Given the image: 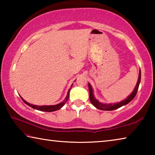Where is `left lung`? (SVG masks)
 I'll return each instance as SVG.
<instances>
[{"label":"left lung","mask_w":155,"mask_h":155,"mask_svg":"<svg viewBox=\"0 0 155 155\" xmlns=\"http://www.w3.org/2000/svg\"><path fill=\"white\" fill-rule=\"evenodd\" d=\"M141 81V70H140V74H139V77H138V81L137 83L136 84V86L134 89V90L133 91L132 94L128 97L127 98H126L124 101H122V102H120L118 103H114V104H103L98 102L97 100L94 98V94H93V90L91 88V86L90 83H88V87H89V91H90V101L91 103V104L93 105L96 107L97 109H101V110H104V111H112V110H115L120 108L122 106L125 105V104H128V103L132 101V100L135 98V96L137 94L138 88H139V85H140Z\"/></svg>","instance_id":"obj_1"}]
</instances>
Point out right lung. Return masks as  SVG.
<instances>
[{
    "instance_id": "1",
    "label": "right lung",
    "mask_w": 155,
    "mask_h": 155,
    "mask_svg": "<svg viewBox=\"0 0 155 155\" xmlns=\"http://www.w3.org/2000/svg\"><path fill=\"white\" fill-rule=\"evenodd\" d=\"M72 87V85L71 86V87ZM70 87V89H71ZM70 89H69V90L68 91V95L66 96V98L64 100V101L62 102V103H59V104H57L56 105H46V106H37V105H33V104H31L30 103H27V102H26L24 99L22 98V100L23 101L25 102V104H27V105H28L31 107H32V108L37 109V110H39V111H46V112H52V111H57V110H59L61 108V107L64 105V104L66 103V102L68 101V98H69V96H70Z\"/></svg>"
}]
</instances>
